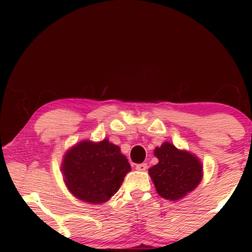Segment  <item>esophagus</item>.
<instances>
[{"instance_id": "1", "label": "esophagus", "mask_w": 252, "mask_h": 252, "mask_svg": "<svg viewBox=\"0 0 252 252\" xmlns=\"http://www.w3.org/2000/svg\"><path fill=\"white\" fill-rule=\"evenodd\" d=\"M147 163H138V164H136V170H140V172H144V170L147 169Z\"/></svg>"}]
</instances>
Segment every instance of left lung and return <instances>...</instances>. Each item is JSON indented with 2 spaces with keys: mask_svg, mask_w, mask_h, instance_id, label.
I'll use <instances>...</instances> for the list:
<instances>
[{
  "mask_svg": "<svg viewBox=\"0 0 252 252\" xmlns=\"http://www.w3.org/2000/svg\"><path fill=\"white\" fill-rule=\"evenodd\" d=\"M158 163L149 168V175L158 195L179 200L192 192L202 179V164L195 155L178 149L169 142L154 150Z\"/></svg>",
  "mask_w": 252,
  "mask_h": 252,
  "instance_id": "8db88e82",
  "label": "left lung"
}]
</instances>
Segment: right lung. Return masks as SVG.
Wrapping results in <instances>:
<instances>
[{
	"label": "right lung",
	"instance_id": "right-lung-1",
	"mask_svg": "<svg viewBox=\"0 0 252 252\" xmlns=\"http://www.w3.org/2000/svg\"><path fill=\"white\" fill-rule=\"evenodd\" d=\"M131 167L120 147L108 138L82 141L63 155L62 172L70 192L90 204L108 201L120 189Z\"/></svg>",
	"mask_w": 252,
	"mask_h": 252
}]
</instances>
